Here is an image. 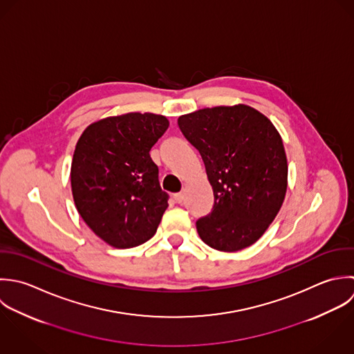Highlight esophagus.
<instances>
[{
	"label": "esophagus",
	"instance_id": "esophagus-1",
	"mask_svg": "<svg viewBox=\"0 0 354 354\" xmlns=\"http://www.w3.org/2000/svg\"><path fill=\"white\" fill-rule=\"evenodd\" d=\"M174 201H176V203H183V202H184V194H183V192L176 194V195H174Z\"/></svg>",
	"mask_w": 354,
	"mask_h": 354
}]
</instances>
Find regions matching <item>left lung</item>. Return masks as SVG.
<instances>
[{
  "instance_id": "1",
  "label": "left lung",
  "mask_w": 354,
  "mask_h": 354,
  "mask_svg": "<svg viewBox=\"0 0 354 354\" xmlns=\"http://www.w3.org/2000/svg\"><path fill=\"white\" fill-rule=\"evenodd\" d=\"M177 123L199 151L213 188V209L196 221L201 239L228 252L251 245L277 216L287 191V158L276 127L244 104L203 109Z\"/></svg>"
}]
</instances>
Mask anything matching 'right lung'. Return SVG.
<instances>
[{
    "mask_svg": "<svg viewBox=\"0 0 354 354\" xmlns=\"http://www.w3.org/2000/svg\"><path fill=\"white\" fill-rule=\"evenodd\" d=\"M167 127L162 115L130 113L92 123L77 142L71 165L77 210L113 247L149 240L169 206L149 156Z\"/></svg>",
    "mask_w": 354,
    "mask_h": 354,
    "instance_id": "right-lung-1",
    "label": "right lung"
}]
</instances>
